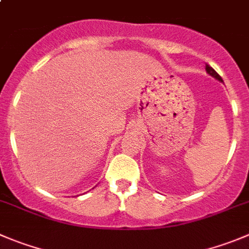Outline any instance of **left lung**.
Wrapping results in <instances>:
<instances>
[{
  "label": "left lung",
  "instance_id": "obj_1",
  "mask_svg": "<svg viewBox=\"0 0 249 249\" xmlns=\"http://www.w3.org/2000/svg\"><path fill=\"white\" fill-rule=\"evenodd\" d=\"M205 70H207V73H208V74H210V75H212V77H214L215 79H217V80H220V82H222V78L220 77L219 74H217L216 71H215L214 68L210 67L209 65H205Z\"/></svg>",
  "mask_w": 249,
  "mask_h": 249
}]
</instances>
